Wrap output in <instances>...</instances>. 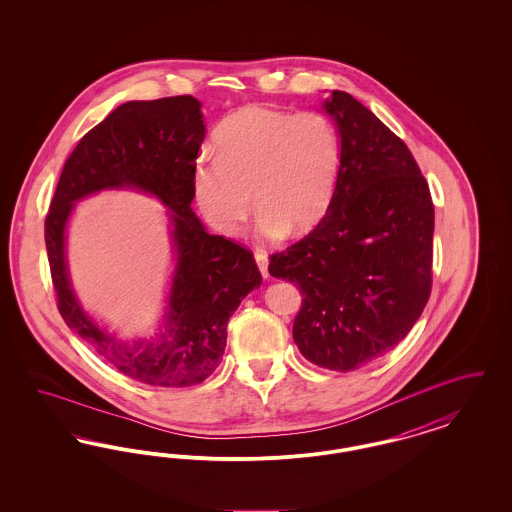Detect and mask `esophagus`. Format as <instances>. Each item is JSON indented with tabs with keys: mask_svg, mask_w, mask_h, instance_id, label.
Wrapping results in <instances>:
<instances>
[{
	"mask_svg": "<svg viewBox=\"0 0 512 512\" xmlns=\"http://www.w3.org/2000/svg\"><path fill=\"white\" fill-rule=\"evenodd\" d=\"M253 255H255V261H257V267L261 270V274L267 278L268 276V257L267 251L265 249H255L253 251Z\"/></svg>",
	"mask_w": 512,
	"mask_h": 512,
	"instance_id": "esophagus-1",
	"label": "esophagus"
}]
</instances>
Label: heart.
Here are the masks:
<instances>
[{"mask_svg":"<svg viewBox=\"0 0 512 512\" xmlns=\"http://www.w3.org/2000/svg\"><path fill=\"white\" fill-rule=\"evenodd\" d=\"M213 140L217 155L195 159L192 192L215 230L236 234L251 207L263 236H303L324 219L341 167L340 132L324 113L245 105Z\"/></svg>","mask_w":512,"mask_h":512,"instance_id":"b5f03b06","label":"heart"}]
</instances>
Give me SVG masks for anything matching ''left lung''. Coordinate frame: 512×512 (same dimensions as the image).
Returning a JSON list of instances; mask_svg holds the SVG:
<instances>
[{"mask_svg": "<svg viewBox=\"0 0 512 512\" xmlns=\"http://www.w3.org/2000/svg\"><path fill=\"white\" fill-rule=\"evenodd\" d=\"M341 167L324 219L268 272L301 292L293 341L315 365L349 372L386 355L432 292L434 203L413 153L363 103L334 90Z\"/></svg>", "mask_w": 512, "mask_h": 512, "instance_id": "obj_1", "label": "left lung"}]
</instances>
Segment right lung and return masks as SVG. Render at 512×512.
<instances>
[{"mask_svg": "<svg viewBox=\"0 0 512 512\" xmlns=\"http://www.w3.org/2000/svg\"><path fill=\"white\" fill-rule=\"evenodd\" d=\"M199 107L192 96L122 103L74 147L46 217L49 270L61 317L105 363L149 386L186 388L209 378L222 361L228 318L263 282L253 253L205 232L190 207L192 171L205 138ZM122 185L157 194L170 207L179 255L168 334L132 346L101 331L79 309L64 263V226L73 201Z\"/></svg>", "mask_w": 512, "mask_h": 512, "instance_id": "1", "label": "right lung"}]
</instances>
